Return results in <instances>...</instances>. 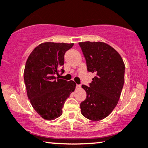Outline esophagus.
Instances as JSON below:
<instances>
[{
  "instance_id": "34e87169",
  "label": "esophagus",
  "mask_w": 148,
  "mask_h": 148,
  "mask_svg": "<svg viewBox=\"0 0 148 148\" xmlns=\"http://www.w3.org/2000/svg\"><path fill=\"white\" fill-rule=\"evenodd\" d=\"M81 88V86L79 85V84H76V88L77 89H79V88Z\"/></svg>"
}]
</instances>
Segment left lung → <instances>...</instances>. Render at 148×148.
Returning <instances> with one entry per match:
<instances>
[{"instance_id":"obj_1","label":"left lung","mask_w":148,"mask_h":148,"mask_svg":"<svg viewBox=\"0 0 148 148\" xmlns=\"http://www.w3.org/2000/svg\"><path fill=\"white\" fill-rule=\"evenodd\" d=\"M88 72L96 74L89 86L82 85L86 99L81 103L82 114L90 120H103L118 104L124 83L125 65L118 51L103 42L79 43Z\"/></svg>"}]
</instances>
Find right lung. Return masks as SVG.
<instances>
[{
	"label": "right lung",
	"instance_id": "add662e5",
	"mask_svg": "<svg viewBox=\"0 0 148 148\" xmlns=\"http://www.w3.org/2000/svg\"><path fill=\"white\" fill-rule=\"evenodd\" d=\"M73 43L47 42L34 49L26 61L24 79L28 99L42 118L53 120L62 114L64 101L75 90L73 81L60 79L64 54Z\"/></svg>",
	"mask_w": 148,
	"mask_h": 148
}]
</instances>
